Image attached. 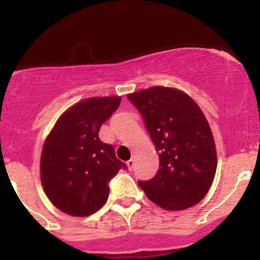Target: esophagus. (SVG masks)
I'll return each mask as SVG.
<instances>
[{"mask_svg": "<svg viewBox=\"0 0 260 260\" xmlns=\"http://www.w3.org/2000/svg\"><path fill=\"white\" fill-rule=\"evenodd\" d=\"M133 165H134V156H132V157H131L129 160L127 161V166H128V169L132 170V169H133Z\"/></svg>", "mask_w": 260, "mask_h": 260, "instance_id": "1", "label": "esophagus"}]
</instances>
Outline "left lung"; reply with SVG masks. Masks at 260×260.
Returning a JSON list of instances; mask_svg holds the SVG:
<instances>
[{
    "mask_svg": "<svg viewBox=\"0 0 260 260\" xmlns=\"http://www.w3.org/2000/svg\"><path fill=\"white\" fill-rule=\"evenodd\" d=\"M142 113L159 151L160 165L149 181H138L151 202L166 210L198 204L216 172L213 133L204 113L186 92L153 86L127 95Z\"/></svg>",
    "mask_w": 260,
    "mask_h": 260,
    "instance_id": "left-lung-1",
    "label": "left lung"
}]
</instances>
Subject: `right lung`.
Masks as SVG:
<instances>
[{
	"label": "right lung",
	"mask_w": 260,
	"mask_h": 260,
	"mask_svg": "<svg viewBox=\"0 0 260 260\" xmlns=\"http://www.w3.org/2000/svg\"><path fill=\"white\" fill-rule=\"evenodd\" d=\"M121 96L91 98L70 107L47 136L41 153V183L50 202L72 216H88L105 204L110 181L126 164L100 127L118 109Z\"/></svg>",
	"instance_id": "1"
}]
</instances>
